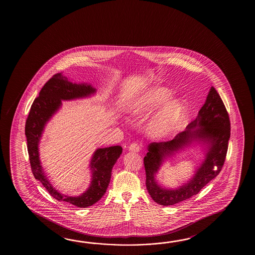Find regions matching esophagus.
Listing matches in <instances>:
<instances>
[{"label": "esophagus", "instance_id": "34e87169", "mask_svg": "<svg viewBox=\"0 0 255 255\" xmlns=\"http://www.w3.org/2000/svg\"><path fill=\"white\" fill-rule=\"evenodd\" d=\"M128 149H129V151L138 152L139 151V149H140V146H139V145H138L136 142H133V143H131V145H130L129 147H128Z\"/></svg>", "mask_w": 255, "mask_h": 255}]
</instances>
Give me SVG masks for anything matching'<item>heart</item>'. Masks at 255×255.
Instances as JSON below:
<instances>
[{
    "label": "heart",
    "mask_w": 255,
    "mask_h": 255,
    "mask_svg": "<svg viewBox=\"0 0 255 255\" xmlns=\"http://www.w3.org/2000/svg\"><path fill=\"white\" fill-rule=\"evenodd\" d=\"M171 94L168 89L159 87L139 98L133 107L134 113L157 109L168 102ZM179 103L177 100L169 101L162 111L152 120L150 128L156 134H165L171 129L179 117Z\"/></svg>",
    "instance_id": "1"
}]
</instances>
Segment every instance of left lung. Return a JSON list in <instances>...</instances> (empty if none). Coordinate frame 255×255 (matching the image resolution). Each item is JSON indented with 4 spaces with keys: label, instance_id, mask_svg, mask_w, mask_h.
<instances>
[{
    "label": "left lung",
    "instance_id": "8db88e82",
    "mask_svg": "<svg viewBox=\"0 0 255 255\" xmlns=\"http://www.w3.org/2000/svg\"><path fill=\"white\" fill-rule=\"evenodd\" d=\"M231 136V122L222 98L212 87L195 120L186 130L172 140L151 143L147 148L144 165L146 170V190L153 201L163 206L174 205L198 194L201 189L221 172L226 158L228 142ZM199 139L208 144L207 158L188 182L176 189L160 186L154 175L163 157L191 140Z\"/></svg>",
    "mask_w": 255,
    "mask_h": 255
}]
</instances>
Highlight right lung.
I'll use <instances>...</instances> for the list:
<instances>
[{"mask_svg": "<svg viewBox=\"0 0 255 255\" xmlns=\"http://www.w3.org/2000/svg\"><path fill=\"white\" fill-rule=\"evenodd\" d=\"M95 92L96 89L90 85L73 84L65 76H62L61 73H57L44 84L38 97L33 100L25 122L29 160L34 178L38 179L55 200L65 201L78 208L92 206L103 197L110 182L112 168L122 153V146H113L97 149L90 163L92 171L90 187L82 195L69 197L55 190L43 173L39 159L38 143L44 125L59 109L62 100L83 98Z\"/></svg>", "mask_w": 255, "mask_h": 255, "instance_id": "1", "label": "right lung"}]
</instances>
